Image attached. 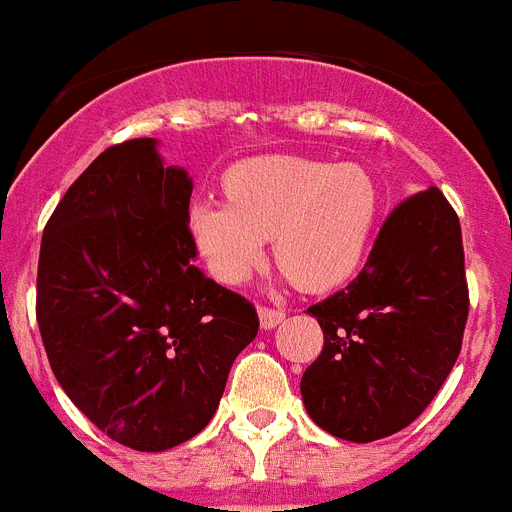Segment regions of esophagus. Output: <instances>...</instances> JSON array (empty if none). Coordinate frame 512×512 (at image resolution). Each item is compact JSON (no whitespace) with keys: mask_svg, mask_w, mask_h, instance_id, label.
Segmentation results:
<instances>
[{"mask_svg":"<svg viewBox=\"0 0 512 512\" xmlns=\"http://www.w3.org/2000/svg\"><path fill=\"white\" fill-rule=\"evenodd\" d=\"M284 320V310H274V307H259V323L264 330H274Z\"/></svg>","mask_w":512,"mask_h":512,"instance_id":"obj_1","label":"esophagus"}]
</instances>
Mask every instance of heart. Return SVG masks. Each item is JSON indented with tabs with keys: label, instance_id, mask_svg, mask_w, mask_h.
<instances>
[{
	"label": "heart",
	"instance_id": "b5f03b06",
	"mask_svg": "<svg viewBox=\"0 0 512 512\" xmlns=\"http://www.w3.org/2000/svg\"><path fill=\"white\" fill-rule=\"evenodd\" d=\"M228 202L194 200L192 243L217 282L241 287L264 266L269 238L284 277L305 292H330L364 264L382 212L366 166L307 156H256L223 174Z\"/></svg>",
	"mask_w": 512,
	"mask_h": 512
}]
</instances>
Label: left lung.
Listing matches in <instances>:
<instances>
[{"label":"left lung","instance_id":"left-lung-1","mask_svg":"<svg viewBox=\"0 0 512 512\" xmlns=\"http://www.w3.org/2000/svg\"><path fill=\"white\" fill-rule=\"evenodd\" d=\"M307 312L325 336L300 382L307 415L354 443L413 423L454 369L469 312L461 225L441 189L402 202L359 277Z\"/></svg>","mask_w":512,"mask_h":512}]
</instances>
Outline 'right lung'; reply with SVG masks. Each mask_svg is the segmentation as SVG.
<instances>
[{
    "label": "right lung",
    "instance_id": "right-lung-1",
    "mask_svg": "<svg viewBox=\"0 0 512 512\" xmlns=\"http://www.w3.org/2000/svg\"><path fill=\"white\" fill-rule=\"evenodd\" d=\"M192 176L156 138L107 148L43 230L38 325L63 392L112 441L166 451L210 423L259 333L248 300L194 264Z\"/></svg>",
    "mask_w": 512,
    "mask_h": 512
}]
</instances>
